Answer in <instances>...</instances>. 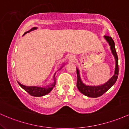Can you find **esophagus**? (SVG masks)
Segmentation results:
<instances>
[{
  "mask_svg": "<svg viewBox=\"0 0 129 129\" xmlns=\"http://www.w3.org/2000/svg\"><path fill=\"white\" fill-rule=\"evenodd\" d=\"M68 59L69 61H74L76 60V58H75L74 56L72 55H71L69 56Z\"/></svg>",
  "mask_w": 129,
  "mask_h": 129,
  "instance_id": "1",
  "label": "esophagus"
}]
</instances>
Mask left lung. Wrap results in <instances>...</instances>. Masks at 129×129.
<instances>
[{
  "label": "left lung",
  "instance_id": "obj_1",
  "mask_svg": "<svg viewBox=\"0 0 129 129\" xmlns=\"http://www.w3.org/2000/svg\"><path fill=\"white\" fill-rule=\"evenodd\" d=\"M104 38L105 39L110 47V50L112 54L113 55L115 60V73L110 79L105 83L101 85L97 86H92V85H85L82 81L80 77V71L77 68V87L79 91L82 92L85 96H86L89 98H98L104 94L105 92H107L110 88L112 87L113 85L116 82L118 79V73H119V68H118V58L116 52L115 42L110 37L108 36H104Z\"/></svg>",
  "mask_w": 129,
  "mask_h": 129
}]
</instances>
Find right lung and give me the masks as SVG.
I'll list each match as a JSON object with an SVG mask.
<instances>
[{
	"label": "right lung",
	"instance_id": "add662e5",
	"mask_svg": "<svg viewBox=\"0 0 129 129\" xmlns=\"http://www.w3.org/2000/svg\"><path fill=\"white\" fill-rule=\"evenodd\" d=\"M38 28V27H35L31 28V29L28 30V31H26V32L24 33V35H25L26 33H29L31 31H33L35 30H37ZM23 35V36H24ZM64 63L62 64V66H61V68L58 70H60L64 66ZM55 73L54 74V76H53V82L50 85H47V86H45V87H41V86H25V85H22L21 83L18 82V83L19 85H20V86L24 89L25 91H27L28 92L29 94L31 95L32 96H35V97H41V96H44L45 95L49 94V92L51 91L52 90V89L54 88L56 82H55Z\"/></svg>",
	"mask_w": 129,
	"mask_h": 129
}]
</instances>
